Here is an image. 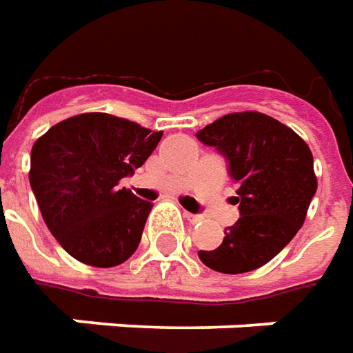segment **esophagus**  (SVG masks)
Returning <instances> with one entry per match:
<instances>
[{"label": "esophagus", "instance_id": "obj_1", "mask_svg": "<svg viewBox=\"0 0 353 353\" xmlns=\"http://www.w3.org/2000/svg\"><path fill=\"white\" fill-rule=\"evenodd\" d=\"M184 216H186V221L192 222V224H197V222H201V216H199V214H192V212H184Z\"/></svg>", "mask_w": 353, "mask_h": 353}]
</instances>
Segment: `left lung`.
<instances>
[{
  "instance_id": "left-lung-1",
  "label": "left lung",
  "mask_w": 353,
  "mask_h": 353,
  "mask_svg": "<svg viewBox=\"0 0 353 353\" xmlns=\"http://www.w3.org/2000/svg\"><path fill=\"white\" fill-rule=\"evenodd\" d=\"M197 139L228 159L241 216L205 266L243 274L264 266L296 236L317 190L314 156L291 127L261 112H234L197 131Z\"/></svg>"
}]
</instances>
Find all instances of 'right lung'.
<instances>
[{
  "label": "right lung",
  "instance_id": "right-lung-1",
  "mask_svg": "<svg viewBox=\"0 0 353 353\" xmlns=\"http://www.w3.org/2000/svg\"><path fill=\"white\" fill-rule=\"evenodd\" d=\"M123 117L87 112L52 125L30 157V186L47 228L76 261L112 268L141 243L154 205L119 188L161 141Z\"/></svg>",
  "mask_w": 353,
  "mask_h": 353
}]
</instances>
